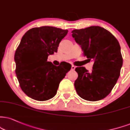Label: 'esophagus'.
Masks as SVG:
<instances>
[{"instance_id":"esophagus-1","label":"esophagus","mask_w":130,"mask_h":130,"mask_svg":"<svg viewBox=\"0 0 130 130\" xmlns=\"http://www.w3.org/2000/svg\"><path fill=\"white\" fill-rule=\"evenodd\" d=\"M75 68H76V67L75 66H72L71 67V69L72 70H74L75 69Z\"/></svg>"}]
</instances>
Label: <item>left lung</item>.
Masks as SVG:
<instances>
[{
  "label": "left lung",
  "instance_id": "1",
  "mask_svg": "<svg viewBox=\"0 0 130 130\" xmlns=\"http://www.w3.org/2000/svg\"><path fill=\"white\" fill-rule=\"evenodd\" d=\"M88 60L93 61L92 72L75 69L78 77L74 85L78 95L90 101L104 99L111 92L120 76L123 64L121 46L111 32L93 26L72 31Z\"/></svg>",
  "mask_w": 130,
  "mask_h": 130
}]
</instances>
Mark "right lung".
Segmentation results:
<instances>
[{"mask_svg": "<svg viewBox=\"0 0 130 130\" xmlns=\"http://www.w3.org/2000/svg\"><path fill=\"white\" fill-rule=\"evenodd\" d=\"M68 30L52 26L34 28L25 34L16 49L15 73L22 91L31 98L44 101L57 93L60 81L71 69L67 63L56 66L47 61L57 52Z\"/></svg>", "mask_w": 130, "mask_h": 130, "instance_id": "add662e5", "label": "right lung"}]
</instances>
